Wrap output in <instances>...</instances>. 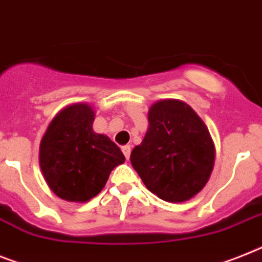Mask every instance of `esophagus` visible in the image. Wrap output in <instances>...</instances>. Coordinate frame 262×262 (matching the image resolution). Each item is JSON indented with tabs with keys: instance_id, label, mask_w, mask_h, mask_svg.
Wrapping results in <instances>:
<instances>
[{
	"instance_id": "obj_1",
	"label": "esophagus",
	"mask_w": 262,
	"mask_h": 262,
	"mask_svg": "<svg viewBox=\"0 0 262 262\" xmlns=\"http://www.w3.org/2000/svg\"><path fill=\"white\" fill-rule=\"evenodd\" d=\"M122 151H123V154H124V156H126L127 160H128L129 155H131V147H129V146H123L122 147Z\"/></svg>"
}]
</instances>
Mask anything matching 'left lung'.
I'll return each mask as SVG.
<instances>
[{
  "label": "left lung",
  "instance_id": "1",
  "mask_svg": "<svg viewBox=\"0 0 262 262\" xmlns=\"http://www.w3.org/2000/svg\"><path fill=\"white\" fill-rule=\"evenodd\" d=\"M149 127L131 164L149 191L171 203L187 201L211 176L214 147L198 114L182 100H160L149 108Z\"/></svg>",
  "mask_w": 262,
  "mask_h": 262
}]
</instances>
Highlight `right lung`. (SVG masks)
<instances>
[{"instance_id": "obj_1", "label": "right lung", "mask_w": 262, "mask_h": 262, "mask_svg": "<svg viewBox=\"0 0 262 262\" xmlns=\"http://www.w3.org/2000/svg\"><path fill=\"white\" fill-rule=\"evenodd\" d=\"M93 108L66 107L50 123L39 147L42 173L55 195L67 201H89L126 158L113 140L94 133Z\"/></svg>"}]
</instances>
